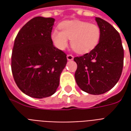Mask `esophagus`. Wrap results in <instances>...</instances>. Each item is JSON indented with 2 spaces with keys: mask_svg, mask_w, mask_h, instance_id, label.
Returning <instances> with one entry per match:
<instances>
[{
  "mask_svg": "<svg viewBox=\"0 0 131 131\" xmlns=\"http://www.w3.org/2000/svg\"><path fill=\"white\" fill-rule=\"evenodd\" d=\"M67 60H72L74 59V56L72 55V54H67Z\"/></svg>",
  "mask_w": 131,
  "mask_h": 131,
  "instance_id": "obj_1",
  "label": "esophagus"
}]
</instances>
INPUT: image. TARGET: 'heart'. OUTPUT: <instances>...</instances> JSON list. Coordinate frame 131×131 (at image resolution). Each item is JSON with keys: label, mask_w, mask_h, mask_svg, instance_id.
<instances>
[{"label": "heart", "mask_w": 131, "mask_h": 131, "mask_svg": "<svg viewBox=\"0 0 131 131\" xmlns=\"http://www.w3.org/2000/svg\"><path fill=\"white\" fill-rule=\"evenodd\" d=\"M59 30L51 34V38L56 48L64 50L71 39V46L79 54H85L93 50L99 43L101 30L98 25L81 20H69L62 22Z\"/></svg>", "instance_id": "1"}]
</instances>
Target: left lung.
I'll list each match as a JSON object with an SVG mask.
<instances>
[{
  "instance_id": "left-lung-1",
  "label": "left lung",
  "mask_w": 131,
  "mask_h": 131,
  "mask_svg": "<svg viewBox=\"0 0 131 131\" xmlns=\"http://www.w3.org/2000/svg\"><path fill=\"white\" fill-rule=\"evenodd\" d=\"M101 30L97 46L90 52L75 57V79L82 91L100 95L111 90L121 77L124 66V48L118 32L104 19L96 17Z\"/></svg>"
}]
</instances>
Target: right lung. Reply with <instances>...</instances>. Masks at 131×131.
<instances>
[{
    "label": "right lung",
    "instance_id": "right-lung-1",
    "mask_svg": "<svg viewBox=\"0 0 131 131\" xmlns=\"http://www.w3.org/2000/svg\"><path fill=\"white\" fill-rule=\"evenodd\" d=\"M54 19L36 17L19 30L11 57L13 78L24 93L35 98L55 93L67 62V54L53 46Z\"/></svg>",
    "mask_w": 131,
    "mask_h": 131
}]
</instances>
